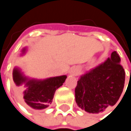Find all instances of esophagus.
Listing matches in <instances>:
<instances>
[{
	"mask_svg": "<svg viewBox=\"0 0 131 131\" xmlns=\"http://www.w3.org/2000/svg\"><path fill=\"white\" fill-rule=\"evenodd\" d=\"M78 72H79V70H78L77 67H73V68L70 70V73L71 75H73V76H76V75L78 73Z\"/></svg>",
	"mask_w": 131,
	"mask_h": 131,
	"instance_id": "34e87169",
	"label": "esophagus"
}]
</instances>
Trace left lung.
Segmentation results:
<instances>
[{
    "mask_svg": "<svg viewBox=\"0 0 131 131\" xmlns=\"http://www.w3.org/2000/svg\"><path fill=\"white\" fill-rule=\"evenodd\" d=\"M116 51L105 62L81 76L75 88L77 105L92 114L103 112L118 101L124 86L125 72Z\"/></svg>",
    "mask_w": 131,
    "mask_h": 131,
    "instance_id": "1",
    "label": "left lung"
}]
</instances>
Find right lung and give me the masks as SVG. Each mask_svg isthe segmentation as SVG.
Instances as JSON below:
<instances>
[{"instance_id": "right-lung-1", "label": "right lung", "mask_w": 131, "mask_h": 131, "mask_svg": "<svg viewBox=\"0 0 131 131\" xmlns=\"http://www.w3.org/2000/svg\"><path fill=\"white\" fill-rule=\"evenodd\" d=\"M22 51L24 54L26 48ZM66 78L67 76L63 75L40 80L29 79L17 67H15L13 71V80L16 89L19 90L23 84L26 88L20 96L23 103L32 109H44L48 107L52 102L56 90L63 85Z\"/></svg>"}]
</instances>
